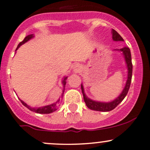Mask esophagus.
I'll return each mask as SVG.
<instances>
[{"instance_id": "1", "label": "esophagus", "mask_w": 150, "mask_h": 150, "mask_svg": "<svg viewBox=\"0 0 150 150\" xmlns=\"http://www.w3.org/2000/svg\"><path fill=\"white\" fill-rule=\"evenodd\" d=\"M80 66L79 65H75V67H74V71H75V72H80Z\"/></svg>"}]
</instances>
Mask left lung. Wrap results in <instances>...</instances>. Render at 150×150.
Listing matches in <instances>:
<instances>
[{
    "label": "left lung",
    "instance_id": "left-lung-1",
    "mask_svg": "<svg viewBox=\"0 0 150 150\" xmlns=\"http://www.w3.org/2000/svg\"><path fill=\"white\" fill-rule=\"evenodd\" d=\"M112 34H113V39L114 41H124L123 38L121 37L120 34L115 31L114 29H112ZM121 51L122 52L123 54L125 57L126 62H127V67H128V79H127V83L124 89L123 90L122 93L121 95L119 96L116 99H115L113 101L110 102V103H101V102H97L94 101V100H91L90 98L86 97V94L84 93V90H83V86L81 85V90L83 94V98H84V101L86 103V105L88 108L90 109L94 110V111H110L111 110L114 109L119 103L124 100V98L126 97L127 94L128 93V91L130 88L131 81H132V56H131L130 50L129 47H124V48L121 49Z\"/></svg>",
    "mask_w": 150,
    "mask_h": 150
}]
</instances>
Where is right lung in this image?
Returning <instances> with one entry per match:
<instances>
[{
    "instance_id": "right-lung-1",
    "label": "right lung",
    "mask_w": 150,
    "mask_h": 150,
    "mask_svg": "<svg viewBox=\"0 0 150 150\" xmlns=\"http://www.w3.org/2000/svg\"><path fill=\"white\" fill-rule=\"evenodd\" d=\"M33 37V35L32 34H31V35H28L26 36V37L24 38V39H23L22 42H21L19 43V45H18V47H17L16 50H17L18 49V47L21 46V45H23V44H24L25 42H26L27 41H29V39H31V38ZM66 79H67V77L66 78H64V80H63V86H64V87L65 86V84H66ZM64 90H63V92H62V96H63V94H64ZM22 104H23V105H24L25 107H26V108H28L30 111H34V112H36V113H52L54 112V111H56L57 108H59V106L60 105V98L59 99V100H57V101L56 102V103H53V104H51V105H46V106H44V107H40V108H31V106H29V105H28L27 104L25 103L23 101V100H21Z\"/></svg>"
}]
</instances>
